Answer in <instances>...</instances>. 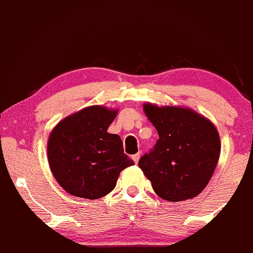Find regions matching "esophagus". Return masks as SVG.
<instances>
[{"instance_id": "obj_1", "label": "esophagus", "mask_w": 253, "mask_h": 253, "mask_svg": "<svg viewBox=\"0 0 253 253\" xmlns=\"http://www.w3.org/2000/svg\"><path fill=\"white\" fill-rule=\"evenodd\" d=\"M139 156H141V154H139V153L135 154V155H132V160H133V162L137 163V162H138V160H139Z\"/></svg>"}]
</instances>
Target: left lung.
<instances>
[{"instance_id":"obj_1","label":"left lung","mask_w":253,"mask_h":253,"mask_svg":"<svg viewBox=\"0 0 253 253\" xmlns=\"http://www.w3.org/2000/svg\"><path fill=\"white\" fill-rule=\"evenodd\" d=\"M144 112L160 138L139 159L138 167L160 198L176 203L197 197L210 182L220 155L214 124L181 106L148 103Z\"/></svg>"}]
</instances>
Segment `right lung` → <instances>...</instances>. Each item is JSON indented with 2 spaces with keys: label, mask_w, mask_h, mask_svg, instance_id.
<instances>
[{
  "label": "right lung",
  "mask_w": 253,
  "mask_h": 253,
  "mask_svg": "<svg viewBox=\"0 0 253 253\" xmlns=\"http://www.w3.org/2000/svg\"><path fill=\"white\" fill-rule=\"evenodd\" d=\"M116 116L117 110L88 106L64 118L50 132L49 168L71 195L91 200L105 197L121 171L133 165L120 136L108 132Z\"/></svg>",
  "instance_id": "obj_1"
}]
</instances>
